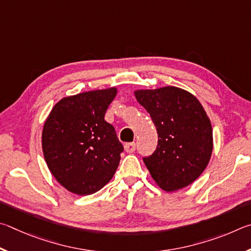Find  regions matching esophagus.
<instances>
[{"label":"esophagus","instance_id":"1","mask_svg":"<svg viewBox=\"0 0 251 251\" xmlns=\"http://www.w3.org/2000/svg\"><path fill=\"white\" fill-rule=\"evenodd\" d=\"M135 148H137V146H135V142H129V143H126L125 144V150L128 152V153H132L135 151Z\"/></svg>","mask_w":251,"mask_h":251}]
</instances>
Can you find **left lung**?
<instances>
[{"instance_id": "left-lung-1", "label": "left lung", "mask_w": 251, "mask_h": 251, "mask_svg": "<svg viewBox=\"0 0 251 251\" xmlns=\"http://www.w3.org/2000/svg\"><path fill=\"white\" fill-rule=\"evenodd\" d=\"M157 132L155 151L143 156L152 177L165 191L190 185L207 166L213 151L212 125L194 96L176 87L135 91Z\"/></svg>"}]
</instances>
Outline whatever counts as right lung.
I'll use <instances>...</instances> for the list:
<instances>
[{"label": "right lung", "instance_id": "right-lung-1", "mask_svg": "<svg viewBox=\"0 0 251 251\" xmlns=\"http://www.w3.org/2000/svg\"><path fill=\"white\" fill-rule=\"evenodd\" d=\"M116 88L61 99L44 125L42 144L48 169L68 191L98 192L110 179L123 152L113 126L104 120Z\"/></svg>", "mask_w": 251, "mask_h": 251}]
</instances>
